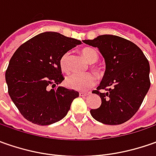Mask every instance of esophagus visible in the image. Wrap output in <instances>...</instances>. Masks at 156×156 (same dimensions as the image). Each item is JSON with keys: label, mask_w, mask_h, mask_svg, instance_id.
Here are the masks:
<instances>
[{"label": "esophagus", "mask_w": 156, "mask_h": 156, "mask_svg": "<svg viewBox=\"0 0 156 156\" xmlns=\"http://www.w3.org/2000/svg\"><path fill=\"white\" fill-rule=\"evenodd\" d=\"M80 96H86V95H88V93H84V92H80L79 93Z\"/></svg>", "instance_id": "esophagus-1"}]
</instances>
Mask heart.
I'll use <instances>...</instances> for the list:
<instances>
[{
  "label": "heart",
  "instance_id": "heart-1",
  "mask_svg": "<svg viewBox=\"0 0 156 156\" xmlns=\"http://www.w3.org/2000/svg\"><path fill=\"white\" fill-rule=\"evenodd\" d=\"M82 56L84 57L89 63L96 62L99 59L98 53L93 48H86L81 51ZM69 53L67 52L60 59V67L61 69L64 72H68L69 70ZM95 75L92 73H86V74H71L68 75L65 79L66 86L71 89L77 90V91H87L89 88L93 87L95 84Z\"/></svg>",
  "mask_w": 156,
  "mask_h": 156
}]
</instances>
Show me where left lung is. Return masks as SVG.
<instances>
[{
  "instance_id": "8db88e82",
  "label": "left lung",
  "mask_w": 156,
  "mask_h": 156,
  "mask_svg": "<svg viewBox=\"0 0 156 156\" xmlns=\"http://www.w3.org/2000/svg\"><path fill=\"white\" fill-rule=\"evenodd\" d=\"M82 41L97 48L106 64L104 76L93 91L101 104L90 110L91 115L107 125L126 122L138 111L150 87L147 59L138 46L117 35L103 34Z\"/></svg>"
}]
</instances>
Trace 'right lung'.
I'll return each instance as SVG.
<instances>
[{"mask_svg":"<svg viewBox=\"0 0 156 156\" xmlns=\"http://www.w3.org/2000/svg\"><path fill=\"white\" fill-rule=\"evenodd\" d=\"M80 44L60 33L44 32L20 46L11 57L5 75L9 96L27 121L44 126L67 115L79 93L60 86L64 80L60 59Z\"/></svg>","mask_w":156,"mask_h":156,"instance_id":"1","label":"right lung"}]
</instances>
